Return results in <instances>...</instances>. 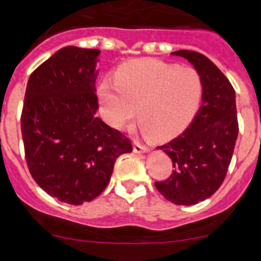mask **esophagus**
Instances as JSON below:
<instances>
[{
	"label": "esophagus",
	"mask_w": 261,
	"mask_h": 261,
	"mask_svg": "<svg viewBox=\"0 0 261 261\" xmlns=\"http://www.w3.org/2000/svg\"><path fill=\"white\" fill-rule=\"evenodd\" d=\"M148 151H149V148H148L147 145L142 144V143L138 142V140L134 142V152H135V153H145V152Z\"/></svg>",
	"instance_id": "34e87169"
}]
</instances>
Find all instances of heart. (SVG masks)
Instances as JSON below:
<instances>
[{
	"label": "heart",
	"mask_w": 261,
	"mask_h": 261,
	"mask_svg": "<svg viewBox=\"0 0 261 261\" xmlns=\"http://www.w3.org/2000/svg\"><path fill=\"white\" fill-rule=\"evenodd\" d=\"M116 78L98 84L105 118L114 127H125L138 114L142 133L154 139H169L185 130L203 101V78L191 66L134 60L119 67Z\"/></svg>",
	"instance_id": "b5f03b06"
}]
</instances>
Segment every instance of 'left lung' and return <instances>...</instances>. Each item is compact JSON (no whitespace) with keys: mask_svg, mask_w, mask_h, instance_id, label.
<instances>
[{"mask_svg":"<svg viewBox=\"0 0 261 261\" xmlns=\"http://www.w3.org/2000/svg\"><path fill=\"white\" fill-rule=\"evenodd\" d=\"M204 82L201 107L191 125L157 149L173 161V173L154 182L159 192L178 205H194L212 196L221 186L238 138L236 91L227 78L205 56L194 50H177Z\"/></svg>","mask_w":261,"mask_h":261,"instance_id":"1","label":"left lung"}]
</instances>
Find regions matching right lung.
Segmentation results:
<instances>
[{
	"instance_id": "add662e5",
	"label": "right lung",
	"mask_w": 261,
	"mask_h": 261,
	"mask_svg": "<svg viewBox=\"0 0 261 261\" xmlns=\"http://www.w3.org/2000/svg\"><path fill=\"white\" fill-rule=\"evenodd\" d=\"M98 49L65 46L31 74L20 127L35 182L63 203L79 205L105 190L121 154L133 145L96 117Z\"/></svg>"
}]
</instances>
